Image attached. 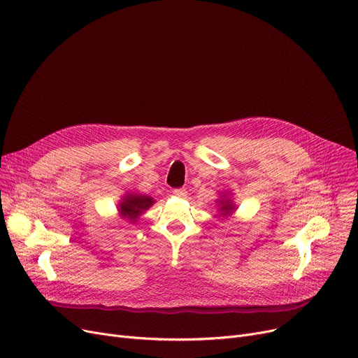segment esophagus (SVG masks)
Wrapping results in <instances>:
<instances>
[{"label":"esophagus","instance_id":"esophagus-1","mask_svg":"<svg viewBox=\"0 0 358 358\" xmlns=\"http://www.w3.org/2000/svg\"><path fill=\"white\" fill-rule=\"evenodd\" d=\"M173 193L176 196H178V197H185L187 196V189L185 188H176V189H173Z\"/></svg>","mask_w":358,"mask_h":358}]
</instances>
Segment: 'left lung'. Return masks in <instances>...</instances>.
<instances>
[{
  "mask_svg": "<svg viewBox=\"0 0 358 358\" xmlns=\"http://www.w3.org/2000/svg\"><path fill=\"white\" fill-rule=\"evenodd\" d=\"M219 203V211L222 213V216H230V214L234 211L236 206L230 199H227L226 194L222 196V199L217 201Z\"/></svg>",
  "mask_w": 358,
  "mask_h": 358,
  "instance_id": "left-lung-1",
  "label": "left lung"
}]
</instances>
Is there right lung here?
Segmentation results:
<instances>
[{
    "label": "right lung",
    "mask_w": 358,
    "mask_h": 358,
    "mask_svg": "<svg viewBox=\"0 0 358 358\" xmlns=\"http://www.w3.org/2000/svg\"><path fill=\"white\" fill-rule=\"evenodd\" d=\"M155 200L150 196H142V194H135V193H128L122 197V200L119 201L117 211L121 214L122 219H127L132 223H135L139 216L144 211H147Z\"/></svg>",
    "instance_id": "1"
}]
</instances>
